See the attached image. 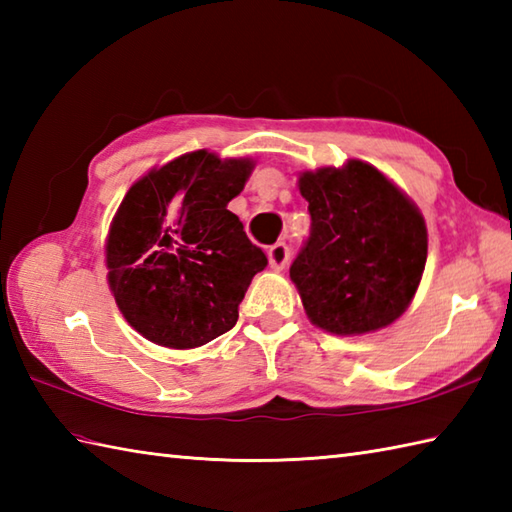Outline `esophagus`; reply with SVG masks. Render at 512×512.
<instances>
[{
    "mask_svg": "<svg viewBox=\"0 0 512 512\" xmlns=\"http://www.w3.org/2000/svg\"><path fill=\"white\" fill-rule=\"evenodd\" d=\"M288 257H290V250L284 242H277L275 246L268 248V264L270 268L275 270H284L288 264Z\"/></svg>",
    "mask_w": 512,
    "mask_h": 512,
    "instance_id": "obj_1",
    "label": "esophagus"
}]
</instances>
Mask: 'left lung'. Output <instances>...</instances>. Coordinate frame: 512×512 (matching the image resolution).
Wrapping results in <instances>:
<instances>
[{"instance_id":"8db88e82","label":"left lung","mask_w":512,"mask_h":512,"mask_svg":"<svg viewBox=\"0 0 512 512\" xmlns=\"http://www.w3.org/2000/svg\"><path fill=\"white\" fill-rule=\"evenodd\" d=\"M312 217L290 279L317 328L356 336L394 323L427 264V224L409 195L363 160L303 171Z\"/></svg>"}]
</instances>
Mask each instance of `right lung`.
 Segmentation results:
<instances>
[{"instance_id":"1","label":"right lung","mask_w":512,"mask_h":512,"mask_svg":"<svg viewBox=\"0 0 512 512\" xmlns=\"http://www.w3.org/2000/svg\"><path fill=\"white\" fill-rule=\"evenodd\" d=\"M253 169L250 158L198 149L125 193L105 239L107 284L147 341L193 350L237 323L250 281L268 264L226 209Z\"/></svg>"}]
</instances>
